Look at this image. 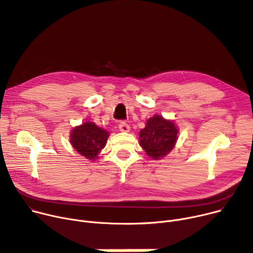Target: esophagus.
I'll return each instance as SVG.
<instances>
[{
    "label": "esophagus",
    "instance_id": "1",
    "mask_svg": "<svg viewBox=\"0 0 253 253\" xmlns=\"http://www.w3.org/2000/svg\"><path fill=\"white\" fill-rule=\"evenodd\" d=\"M119 129H120V131H122V132H129L130 126L127 125L126 123H121L119 125Z\"/></svg>",
    "mask_w": 253,
    "mask_h": 253
}]
</instances>
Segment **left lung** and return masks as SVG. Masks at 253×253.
<instances>
[{
    "mask_svg": "<svg viewBox=\"0 0 253 253\" xmlns=\"http://www.w3.org/2000/svg\"><path fill=\"white\" fill-rule=\"evenodd\" d=\"M179 128L172 120L154 115L148 119L146 127L139 131V145L151 158L166 157L178 140Z\"/></svg>",
    "mask_w": 253,
    "mask_h": 253,
    "instance_id": "1",
    "label": "left lung"
}]
</instances>
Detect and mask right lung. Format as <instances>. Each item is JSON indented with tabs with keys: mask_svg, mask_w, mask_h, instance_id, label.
Returning <instances> with one entry per match:
<instances>
[{
	"mask_svg": "<svg viewBox=\"0 0 253 253\" xmlns=\"http://www.w3.org/2000/svg\"><path fill=\"white\" fill-rule=\"evenodd\" d=\"M109 132L97 126L94 122L85 121L72 128L69 138L73 149L89 160H97L105 147Z\"/></svg>",
	"mask_w": 253,
	"mask_h": 253,
	"instance_id": "obj_1",
	"label": "right lung"
}]
</instances>
